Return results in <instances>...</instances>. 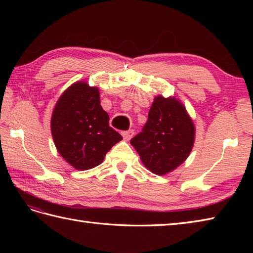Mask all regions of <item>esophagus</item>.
<instances>
[{"label": "esophagus", "mask_w": 253, "mask_h": 253, "mask_svg": "<svg viewBox=\"0 0 253 253\" xmlns=\"http://www.w3.org/2000/svg\"><path fill=\"white\" fill-rule=\"evenodd\" d=\"M133 135V130L129 129V130H126V131H122V136L124 137L125 140H129V139L132 137Z\"/></svg>", "instance_id": "34e87169"}]
</instances>
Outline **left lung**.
Masks as SVG:
<instances>
[{
  "label": "left lung",
  "mask_w": 253,
  "mask_h": 253,
  "mask_svg": "<svg viewBox=\"0 0 253 253\" xmlns=\"http://www.w3.org/2000/svg\"><path fill=\"white\" fill-rule=\"evenodd\" d=\"M195 131V125L180 101L158 95L142 131L130 143L149 170L165 175L184 163L190 154Z\"/></svg>",
  "instance_id": "obj_1"
}]
</instances>
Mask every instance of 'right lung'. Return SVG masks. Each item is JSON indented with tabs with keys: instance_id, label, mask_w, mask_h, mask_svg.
Returning <instances> with one entry per match:
<instances>
[{
	"instance_id": "1",
	"label": "right lung",
	"mask_w": 253,
	"mask_h": 253,
	"mask_svg": "<svg viewBox=\"0 0 253 253\" xmlns=\"http://www.w3.org/2000/svg\"><path fill=\"white\" fill-rule=\"evenodd\" d=\"M109 121L100 104L99 89L75 83L64 91L52 113L51 131L58 153L79 170L100 165L123 139Z\"/></svg>"
}]
</instances>
